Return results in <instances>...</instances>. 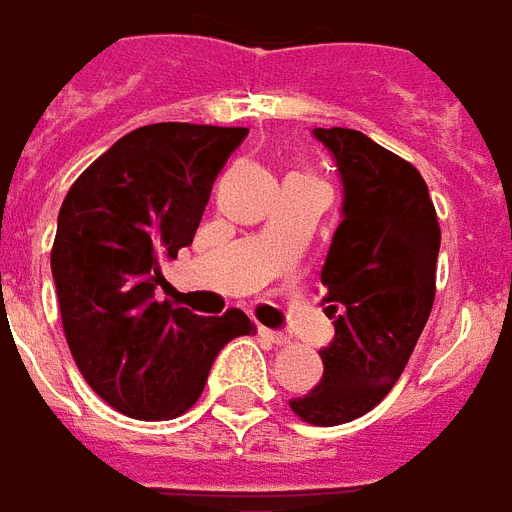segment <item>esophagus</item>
Instances as JSON below:
<instances>
[{
	"label": "esophagus",
	"instance_id": "1",
	"mask_svg": "<svg viewBox=\"0 0 512 512\" xmlns=\"http://www.w3.org/2000/svg\"><path fill=\"white\" fill-rule=\"evenodd\" d=\"M259 334H261V337H264V340H267V343H272V345H288L286 334L272 332V329H264V326H261V329H259Z\"/></svg>",
	"mask_w": 512,
	"mask_h": 512
}]
</instances>
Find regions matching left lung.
<instances>
[{"label": "left lung", "mask_w": 512, "mask_h": 512, "mask_svg": "<svg viewBox=\"0 0 512 512\" xmlns=\"http://www.w3.org/2000/svg\"><path fill=\"white\" fill-rule=\"evenodd\" d=\"M343 175V224L321 283L334 340L324 378L288 405L315 426L370 413L405 372L434 305L440 224L421 172L356 129H315Z\"/></svg>", "instance_id": "left-lung-1"}]
</instances>
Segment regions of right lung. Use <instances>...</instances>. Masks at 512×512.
<instances>
[{
  "mask_svg": "<svg viewBox=\"0 0 512 512\" xmlns=\"http://www.w3.org/2000/svg\"><path fill=\"white\" fill-rule=\"evenodd\" d=\"M245 126L151 124L83 169L61 202L51 251L61 326L80 375L107 405L140 421L194 407L213 359L256 332L232 307L202 318L156 297L164 261L197 234Z\"/></svg>",
  "mask_w": 512,
  "mask_h": 512,
  "instance_id": "right-lung-1",
  "label": "right lung"
}]
</instances>
